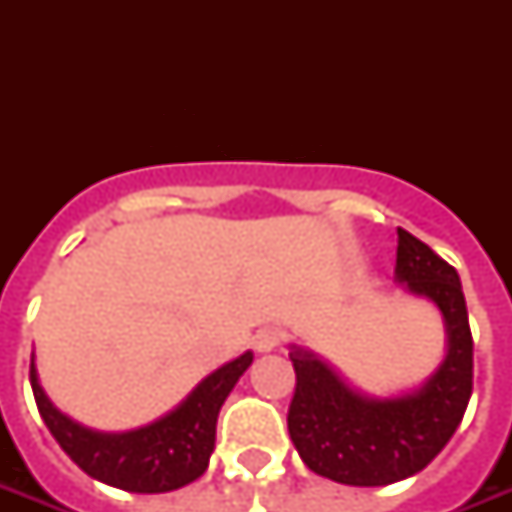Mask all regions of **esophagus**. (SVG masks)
I'll list each match as a JSON object with an SVG mask.
<instances>
[{
  "mask_svg": "<svg viewBox=\"0 0 512 512\" xmlns=\"http://www.w3.org/2000/svg\"><path fill=\"white\" fill-rule=\"evenodd\" d=\"M281 340H284V332L276 327H263L257 329V335L252 337V345H255L257 353H271L273 348H279Z\"/></svg>",
  "mask_w": 512,
  "mask_h": 512,
  "instance_id": "obj_1",
  "label": "esophagus"
}]
</instances>
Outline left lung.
Listing matches in <instances>:
<instances>
[{
    "label": "left lung",
    "mask_w": 512,
    "mask_h": 512,
    "mask_svg": "<svg viewBox=\"0 0 512 512\" xmlns=\"http://www.w3.org/2000/svg\"><path fill=\"white\" fill-rule=\"evenodd\" d=\"M396 281L436 305L446 353L436 372L396 396H366L313 350L289 345L297 385L289 438L313 473L348 486H388L428 468L462 422L473 393V337L460 276L398 228Z\"/></svg>",
    "instance_id": "8db88e82"
}]
</instances>
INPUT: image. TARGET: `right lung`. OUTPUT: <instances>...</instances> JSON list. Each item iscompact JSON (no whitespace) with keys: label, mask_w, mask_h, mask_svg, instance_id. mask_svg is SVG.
I'll list each match as a JSON object with an SVG mask.
<instances>
[{"label":"right lung","mask_w":512,"mask_h":512,"mask_svg":"<svg viewBox=\"0 0 512 512\" xmlns=\"http://www.w3.org/2000/svg\"><path fill=\"white\" fill-rule=\"evenodd\" d=\"M252 358V350L241 353L207 374L172 412L122 433L92 430L60 412L39 385L34 356L31 388L44 425L87 476L124 492L162 494L191 484L207 470L209 457L215 452L220 406L241 374L247 372Z\"/></svg>","instance_id":"1"}]
</instances>
